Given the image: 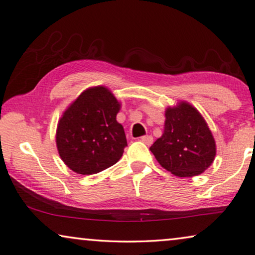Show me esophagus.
I'll use <instances>...</instances> for the list:
<instances>
[{
    "label": "esophagus",
    "instance_id": "obj_1",
    "mask_svg": "<svg viewBox=\"0 0 255 255\" xmlns=\"http://www.w3.org/2000/svg\"><path fill=\"white\" fill-rule=\"evenodd\" d=\"M140 140L142 141L143 143H146L147 146H150V144L154 142V138H152L151 135H143V136H141Z\"/></svg>",
    "mask_w": 255,
    "mask_h": 255
}]
</instances>
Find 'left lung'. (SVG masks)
<instances>
[{
  "label": "left lung",
  "mask_w": 255,
  "mask_h": 255,
  "mask_svg": "<svg viewBox=\"0 0 255 255\" xmlns=\"http://www.w3.org/2000/svg\"><path fill=\"white\" fill-rule=\"evenodd\" d=\"M150 151L165 170L180 178L204 172L215 157L212 132L199 112L186 101L165 111V124L160 138Z\"/></svg>",
  "instance_id": "obj_1"
}]
</instances>
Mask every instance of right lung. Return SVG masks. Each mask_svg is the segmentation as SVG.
I'll list each match as a JSON object with an SVG mask.
<instances>
[{"label": "right lung", "mask_w": 255, "mask_h": 255, "mask_svg": "<svg viewBox=\"0 0 255 255\" xmlns=\"http://www.w3.org/2000/svg\"><path fill=\"white\" fill-rule=\"evenodd\" d=\"M121 104L105 87L85 90L59 120L56 142L59 155L78 174H95L114 165L128 146L116 121Z\"/></svg>", "instance_id": "right-lung-1"}]
</instances>
